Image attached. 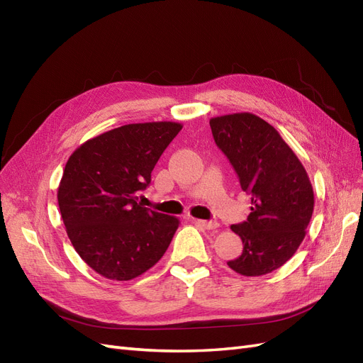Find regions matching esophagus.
<instances>
[{"label":"esophagus","mask_w":363,"mask_h":363,"mask_svg":"<svg viewBox=\"0 0 363 363\" xmlns=\"http://www.w3.org/2000/svg\"><path fill=\"white\" fill-rule=\"evenodd\" d=\"M195 224H199L201 228L206 230H215L218 227L216 221H204V219H195Z\"/></svg>","instance_id":"obj_1"}]
</instances>
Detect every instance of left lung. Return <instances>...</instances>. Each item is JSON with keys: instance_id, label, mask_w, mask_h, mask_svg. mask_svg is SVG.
Listing matches in <instances>:
<instances>
[{"instance_id": "left-lung-1", "label": "left lung", "mask_w": 363, "mask_h": 363, "mask_svg": "<svg viewBox=\"0 0 363 363\" xmlns=\"http://www.w3.org/2000/svg\"><path fill=\"white\" fill-rule=\"evenodd\" d=\"M212 135L251 195L247 221L232 228L242 255L227 265L256 277L286 263L298 250L313 213V188L304 167L265 119L242 112L211 119Z\"/></svg>"}]
</instances>
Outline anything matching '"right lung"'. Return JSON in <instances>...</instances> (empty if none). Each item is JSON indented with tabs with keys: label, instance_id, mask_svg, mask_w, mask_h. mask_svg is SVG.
<instances>
[{
	"label": "right lung",
	"instance_id": "right-lung-1",
	"mask_svg": "<svg viewBox=\"0 0 363 363\" xmlns=\"http://www.w3.org/2000/svg\"><path fill=\"white\" fill-rule=\"evenodd\" d=\"M182 128L171 121L127 124L69 156L57 189L60 215L72 247L100 276L136 279L168 250L179 218L144 207L138 195Z\"/></svg>",
	"mask_w": 363,
	"mask_h": 363
}]
</instances>
